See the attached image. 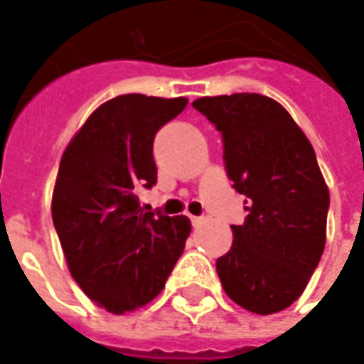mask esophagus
I'll list each match as a JSON object with an SVG mask.
<instances>
[{
	"mask_svg": "<svg viewBox=\"0 0 364 364\" xmlns=\"http://www.w3.org/2000/svg\"><path fill=\"white\" fill-rule=\"evenodd\" d=\"M191 223H193V226L197 228V226H200L203 223H205V218H203V217H191Z\"/></svg>",
	"mask_w": 364,
	"mask_h": 364,
	"instance_id": "1",
	"label": "esophagus"
}]
</instances>
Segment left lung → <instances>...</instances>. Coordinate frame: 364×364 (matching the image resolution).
Returning <instances> with one entry per match:
<instances>
[{
	"mask_svg": "<svg viewBox=\"0 0 364 364\" xmlns=\"http://www.w3.org/2000/svg\"><path fill=\"white\" fill-rule=\"evenodd\" d=\"M193 106L223 134L226 173L248 205L217 260L223 289L250 314H278L304 294L327 238L329 189L314 147L268 96H203Z\"/></svg>",
	"mask_w": 364,
	"mask_h": 364,
	"instance_id": "obj_1",
	"label": "left lung"
}]
</instances>
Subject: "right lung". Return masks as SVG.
I'll list each match as a JSON object with an SVG mask.
<instances>
[{
	"label": "right lung",
	"instance_id": "1",
	"mask_svg": "<svg viewBox=\"0 0 364 364\" xmlns=\"http://www.w3.org/2000/svg\"><path fill=\"white\" fill-rule=\"evenodd\" d=\"M187 98L122 94L100 104L60 157L50 213L70 276L98 307L136 311L159 296L191 235L185 215L144 213L154 138Z\"/></svg>",
	"mask_w": 364,
	"mask_h": 364
}]
</instances>
